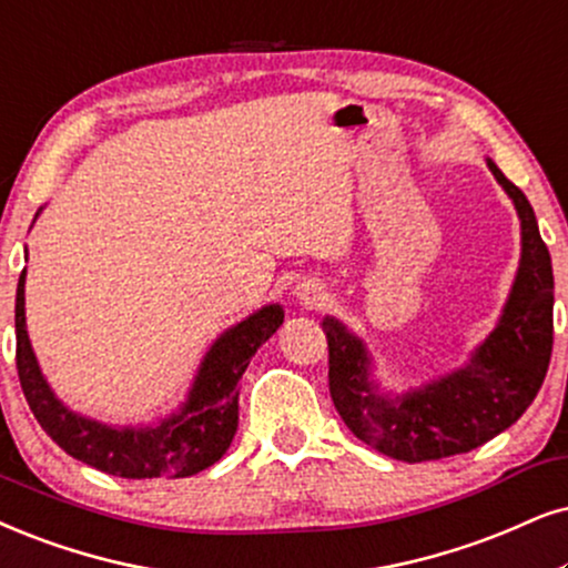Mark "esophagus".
Returning a JSON list of instances; mask_svg holds the SVG:
<instances>
[{
	"label": "esophagus",
	"mask_w": 568,
	"mask_h": 568,
	"mask_svg": "<svg viewBox=\"0 0 568 568\" xmlns=\"http://www.w3.org/2000/svg\"><path fill=\"white\" fill-rule=\"evenodd\" d=\"M325 296H327V291H325V283H322V280L308 277V280H301V283L296 285V298L308 308L320 306L322 301H325Z\"/></svg>",
	"instance_id": "1"
}]
</instances>
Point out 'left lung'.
<instances>
[{
    "label": "left lung",
    "mask_w": 568,
    "mask_h": 568,
    "mask_svg": "<svg viewBox=\"0 0 568 568\" xmlns=\"http://www.w3.org/2000/svg\"><path fill=\"white\" fill-rule=\"evenodd\" d=\"M521 220V260L498 325L466 367L404 396H379L369 354L335 317L322 329L329 351V396L358 440L406 464L437 462L493 440L540 390L552 351V267L527 196L487 160Z\"/></svg>",
    "instance_id": "1"
}]
</instances>
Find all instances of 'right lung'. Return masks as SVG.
I'll list each match as a JSON object with an SVG mask.
<instances>
[{"label":"right lung","instance_id":"1","mask_svg":"<svg viewBox=\"0 0 568 568\" xmlns=\"http://www.w3.org/2000/svg\"><path fill=\"white\" fill-rule=\"evenodd\" d=\"M39 217V214H36ZM283 306H262L225 329L201 362L183 408L152 427H112L70 412L41 375L26 329V270L16 296L18 377L44 433L78 462L125 479L191 477L220 462L239 429V383L251 356L283 325Z\"/></svg>","mask_w":568,"mask_h":568}]
</instances>
